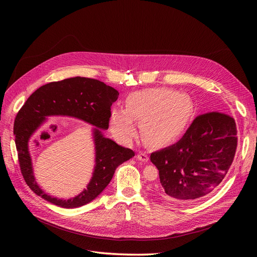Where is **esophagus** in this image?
<instances>
[{"label":"esophagus","mask_w":257,"mask_h":257,"mask_svg":"<svg viewBox=\"0 0 257 257\" xmlns=\"http://www.w3.org/2000/svg\"><path fill=\"white\" fill-rule=\"evenodd\" d=\"M137 157H138L139 160L145 161V163H146V161H148V159H149V157H148V155H147L146 153H144V152H140Z\"/></svg>","instance_id":"obj_1"}]
</instances>
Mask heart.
Returning a JSON list of instances; mask_svg holds the SVG:
<instances>
[{"label":"heart","mask_w":257,"mask_h":257,"mask_svg":"<svg viewBox=\"0 0 257 257\" xmlns=\"http://www.w3.org/2000/svg\"><path fill=\"white\" fill-rule=\"evenodd\" d=\"M193 115V104L184 94L169 88H150L129 94L126 109L113 108L110 128L116 139L129 143L137 137L136 121H142L144 141L153 147H164L183 136Z\"/></svg>","instance_id":"heart-1"}]
</instances>
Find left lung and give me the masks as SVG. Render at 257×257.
Returning a JSON list of instances; mask_svg holds the SVG:
<instances>
[{
  "mask_svg": "<svg viewBox=\"0 0 257 257\" xmlns=\"http://www.w3.org/2000/svg\"><path fill=\"white\" fill-rule=\"evenodd\" d=\"M232 116L198 115L179 142L151 153L159 171L156 191L168 200L191 202L212 193L230 169L237 147Z\"/></svg>",
  "mask_w": 257,
  "mask_h": 257,
  "instance_id": "left-lung-1",
  "label": "left lung"
}]
</instances>
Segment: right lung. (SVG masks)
<instances>
[{"label":"right lung","instance_id":"right-lung-1","mask_svg":"<svg viewBox=\"0 0 257 257\" xmlns=\"http://www.w3.org/2000/svg\"><path fill=\"white\" fill-rule=\"evenodd\" d=\"M118 91L96 79L75 77L51 82L36 89L23 105L15 119L13 133L23 177L31 190L43 199L63 208H76L96 199L112 179L115 169L136 153L104 138L101 129H108L111 105ZM51 115H67L82 119L94 128L96 166L88 187L69 200L49 196L36 183L28 143L33 133Z\"/></svg>","mask_w":257,"mask_h":257}]
</instances>
